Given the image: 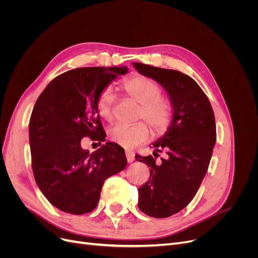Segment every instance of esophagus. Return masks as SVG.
<instances>
[{
    "label": "esophagus",
    "mask_w": 258,
    "mask_h": 258,
    "mask_svg": "<svg viewBox=\"0 0 258 258\" xmlns=\"http://www.w3.org/2000/svg\"><path fill=\"white\" fill-rule=\"evenodd\" d=\"M126 157H127V161H128L129 163H131L132 161L135 160V154H134V152L126 151Z\"/></svg>",
    "instance_id": "obj_1"
}]
</instances>
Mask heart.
Listing matches in <instances>:
<instances>
[{
    "label": "heart",
    "mask_w": 258,
    "mask_h": 258,
    "mask_svg": "<svg viewBox=\"0 0 258 258\" xmlns=\"http://www.w3.org/2000/svg\"><path fill=\"white\" fill-rule=\"evenodd\" d=\"M128 95L141 104L139 117L144 118L157 134L166 131L172 119V106L168 100L161 98V89L154 81L145 76H134L122 84ZM115 101L114 90L106 87L100 93L98 110L105 119H111ZM150 137V130L145 122L116 123L108 130L112 142L124 148H132L145 142Z\"/></svg>",
    "instance_id": "obj_1"
}]
</instances>
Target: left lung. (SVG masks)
<instances>
[{
    "instance_id": "obj_1",
    "label": "left lung",
    "mask_w": 258,
    "mask_h": 258,
    "mask_svg": "<svg viewBox=\"0 0 258 258\" xmlns=\"http://www.w3.org/2000/svg\"><path fill=\"white\" fill-rule=\"evenodd\" d=\"M137 71L157 82L172 105V120L165 135L153 144L152 155L136 160L150 167V178L139 187L138 207L148 216L163 218L183 210L197 194L216 141L215 118L206 93L190 76L175 70L134 62ZM152 147V146H151Z\"/></svg>"
}]
</instances>
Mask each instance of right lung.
Here are the masks:
<instances>
[{
  "mask_svg": "<svg viewBox=\"0 0 258 258\" xmlns=\"http://www.w3.org/2000/svg\"><path fill=\"white\" fill-rule=\"evenodd\" d=\"M127 73L124 66L71 70L52 80L36 100L29 122L32 170L38 188L60 211L91 212L105 179L127 166L118 144L106 142L92 153L81 144L84 137L105 141L100 93Z\"/></svg>",
  "mask_w": 258,
  "mask_h": 258,
  "instance_id": "right-lung-1",
  "label": "right lung"
}]
</instances>
